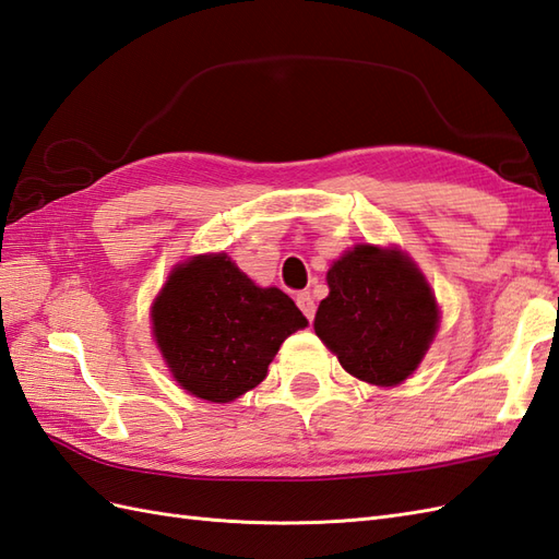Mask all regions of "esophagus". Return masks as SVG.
Wrapping results in <instances>:
<instances>
[{
    "mask_svg": "<svg viewBox=\"0 0 559 559\" xmlns=\"http://www.w3.org/2000/svg\"><path fill=\"white\" fill-rule=\"evenodd\" d=\"M296 306L301 308V312H304V316H306L308 320L316 318V298L310 296V292H301V294H298V296H296Z\"/></svg>",
    "mask_w": 559,
    "mask_h": 559,
    "instance_id": "34e87169",
    "label": "esophagus"
}]
</instances>
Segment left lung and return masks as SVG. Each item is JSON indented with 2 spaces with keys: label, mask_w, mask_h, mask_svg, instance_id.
Instances as JSON below:
<instances>
[{
  "label": "left lung",
  "mask_w": 559,
  "mask_h": 559,
  "mask_svg": "<svg viewBox=\"0 0 559 559\" xmlns=\"http://www.w3.org/2000/svg\"><path fill=\"white\" fill-rule=\"evenodd\" d=\"M326 284L330 296L312 324L324 346L360 382H405L439 330L437 298L413 258L356 243L326 272Z\"/></svg>",
  "instance_id": "left-lung-1"
}]
</instances>
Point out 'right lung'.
Segmentation results:
<instances>
[{
    "mask_svg": "<svg viewBox=\"0 0 559 559\" xmlns=\"http://www.w3.org/2000/svg\"><path fill=\"white\" fill-rule=\"evenodd\" d=\"M308 320L277 287H255L225 253L177 265L152 306V332L175 382L211 403L258 386L282 342Z\"/></svg>",
    "mask_w": 559,
    "mask_h": 559,
    "instance_id": "obj_1",
    "label": "right lung"
}]
</instances>
